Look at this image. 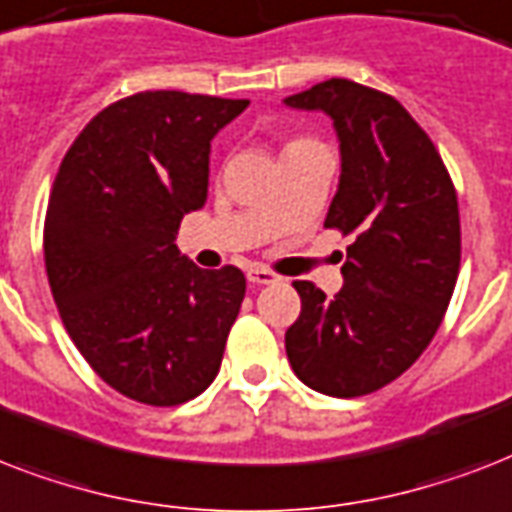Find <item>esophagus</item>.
<instances>
[{
    "instance_id": "1",
    "label": "esophagus",
    "mask_w": 512,
    "mask_h": 512,
    "mask_svg": "<svg viewBox=\"0 0 512 512\" xmlns=\"http://www.w3.org/2000/svg\"><path fill=\"white\" fill-rule=\"evenodd\" d=\"M247 281L249 284H257V287H263V284H273V281H279V276L268 268H260V265H252L247 271Z\"/></svg>"
}]
</instances>
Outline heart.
<instances>
[{
  "mask_svg": "<svg viewBox=\"0 0 512 512\" xmlns=\"http://www.w3.org/2000/svg\"><path fill=\"white\" fill-rule=\"evenodd\" d=\"M300 143H308V140H305V138H292V140H287V146H284V151H287V148H292V146H300Z\"/></svg>",
  "mask_w": 512,
  "mask_h": 512,
  "instance_id": "heart-1",
  "label": "heart"
}]
</instances>
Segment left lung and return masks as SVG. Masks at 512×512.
<instances>
[{
	"instance_id": "left-lung-1",
	"label": "left lung",
	"mask_w": 512,
	"mask_h": 512,
	"mask_svg": "<svg viewBox=\"0 0 512 512\" xmlns=\"http://www.w3.org/2000/svg\"><path fill=\"white\" fill-rule=\"evenodd\" d=\"M284 103L332 116L342 175L324 228L353 236L335 297L295 281L303 308L284 337L289 364L324 396H366L401 377L444 321L460 273L457 191L393 95L327 79Z\"/></svg>"
}]
</instances>
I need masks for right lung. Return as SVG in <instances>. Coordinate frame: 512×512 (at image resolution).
Wrapping results in <instances>:
<instances>
[{"mask_svg":"<svg viewBox=\"0 0 512 512\" xmlns=\"http://www.w3.org/2000/svg\"><path fill=\"white\" fill-rule=\"evenodd\" d=\"M249 100L138 92L71 143L44 217V265L68 337L103 382L148 406L209 388L247 279L204 271L175 244L204 207L209 140Z\"/></svg>","mask_w":512,"mask_h":512,"instance_id":"add662e5","label":"right lung"}]
</instances>
